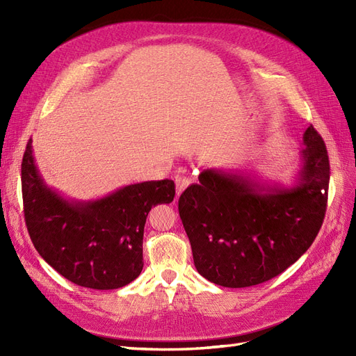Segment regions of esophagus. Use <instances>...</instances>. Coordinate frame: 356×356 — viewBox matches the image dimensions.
<instances>
[{"mask_svg": "<svg viewBox=\"0 0 356 356\" xmlns=\"http://www.w3.org/2000/svg\"><path fill=\"white\" fill-rule=\"evenodd\" d=\"M190 186V179L187 177H177L175 179V188H177V196L179 197V195L184 191L187 187Z\"/></svg>", "mask_w": 356, "mask_h": 356, "instance_id": "obj_1", "label": "esophagus"}]
</instances>
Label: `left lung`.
I'll list each match as a JSON object with an SVG mask.
<instances>
[{"instance_id": "left-lung-1", "label": "left lung", "mask_w": 356, "mask_h": 356, "mask_svg": "<svg viewBox=\"0 0 356 356\" xmlns=\"http://www.w3.org/2000/svg\"><path fill=\"white\" fill-rule=\"evenodd\" d=\"M289 184H266L242 169H207L178 200L197 272L245 288L281 275L314 243L325 217L330 161L309 126Z\"/></svg>"}]
</instances>
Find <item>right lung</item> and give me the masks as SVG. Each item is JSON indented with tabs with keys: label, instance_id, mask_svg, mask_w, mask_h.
I'll list each match as a JSON object with an SVG mask.
<instances>
[{
	"label": "right lung",
	"instance_id": "add662e5",
	"mask_svg": "<svg viewBox=\"0 0 356 356\" xmlns=\"http://www.w3.org/2000/svg\"><path fill=\"white\" fill-rule=\"evenodd\" d=\"M22 195L26 227L42 260L80 286L117 289L143 272L147 215L156 204L174 200L175 184L145 181L98 199L65 197L46 184L29 139Z\"/></svg>",
	"mask_w": 356,
	"mask_h": 356
}]
</instances>
